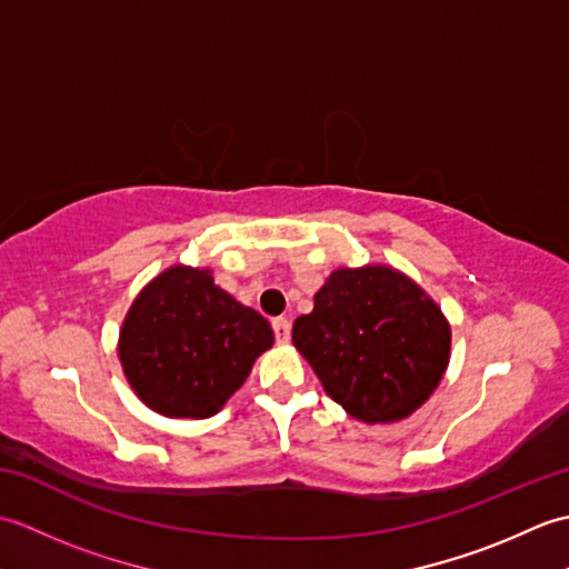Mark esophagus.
Returning a JSON list of instances; mask_svg holds the SVG:
<instances>
[{
    "mask_svg": "<svg viewBox=\"0 0 569 569\" xmlns=\"http://www.w3.org/2000/svg\"><path fill=\"white\" fill-rule=\"evenodd\" d=\"M271 325H273V335H276L278 345H286L288 340H291V322H288L286 318H276Z\"/></svg>",
    "mask_w": 569,
    "mask_h": 569,
    "instance_id": "34e87169",
    "label": "esophagus"
}]
</instances>
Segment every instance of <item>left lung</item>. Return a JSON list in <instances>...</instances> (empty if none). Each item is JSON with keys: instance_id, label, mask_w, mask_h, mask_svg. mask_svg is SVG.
Here are the masks:
<instances>
[{"instance_id": "1", "label": "left lung", "mask_w": 569, "mask_h": 569, "mask_svg": "<svg viewBox=\"0 0 569 569\" xmlns=\"http://www.w3.org/2000/svg\"><path fill=\"white\" fill-rule=\"evenodd\" d=\"M293 345L325 391L365 422L408 418L438 389L450 359V325L410 278L389 266L335 271Z\"/></svg>"}]
</instances>
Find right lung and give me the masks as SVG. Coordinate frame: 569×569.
Returning a JSON list of instances; mask_svg holds the SVG:
<instances>
[{
  "mask_svg": "<svg viewBox=\"0 0 569 569\" xmlns=\"http://www.w3.org/2000/svg\"><path fill=\"white\" fill-rule=\"evenodd\" d=\"M271 345V325L217 288L208 269L173 266L131 306L119 359L149 408L168 418H210Z\"/></svg>",
  "mask_w": 569,
  "mask_h": 569,
  "instance_id": "1",
  "label": "right lung"
}]
</instances>
